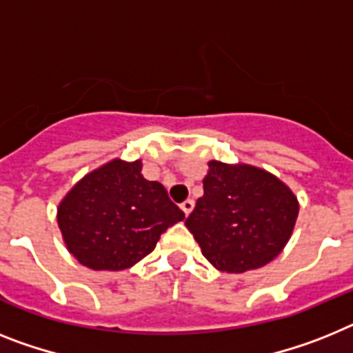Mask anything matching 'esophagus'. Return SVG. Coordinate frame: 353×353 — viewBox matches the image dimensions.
Wrapping results in <instances>:
<instances>
[{
  "label": "esophagus",
  "instance_id": "esophagus-1",
  "mask_svg": "<svg viewBox=\"0 0 353 353\" xmlns=\"http://www.w3.org/2000/svg\"><path fill=\"white\" fill-rule=\"evenodd\" d=\"M194 199H186L181 203V210L185 212V215H190V212L194 210Z\"/></svg>",
  "mask_w": 353,
  "mask_h": 353
}]
</instances>
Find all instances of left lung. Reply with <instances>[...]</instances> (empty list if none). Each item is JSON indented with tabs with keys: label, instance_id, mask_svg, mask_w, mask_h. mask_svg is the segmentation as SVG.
Masks as SVG:
<instances>
[{
	"label": "left lung",
	"instance_id": "left-lung-1",
	"mask_svg": "<svg viewBox=\"0 0 353 353\" xmlns=\"http://www.w3.org/2000/svg\"><path fill=\"white\" fill-rule=\"evenodd\" d=\"M204 195L186 219L201 251L221 271L244 272L283 250L298 217V201L280 179L250 165L208 163Z\"/></svg>",
	"mask_w": 353,
	"mask_h": 353
}]
</instances>
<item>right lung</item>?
I'll return each instance as SVG.
<instances>
[{"label":"right lung","instance_id":"1","mask_svg":"<svg viewBox=\"0 0 353 353\" xmlns=\"http://www.w3.org/2000/svg\"><path fill=\"white\" fill-rule=\"evenodd\" d=\"M57 213L70 253L94 271L131 268L185 219L161 183L141 176V161L120 159L77 183Z\"/></svg>","mask_w":353,"mask_h":353}]
</instances>
